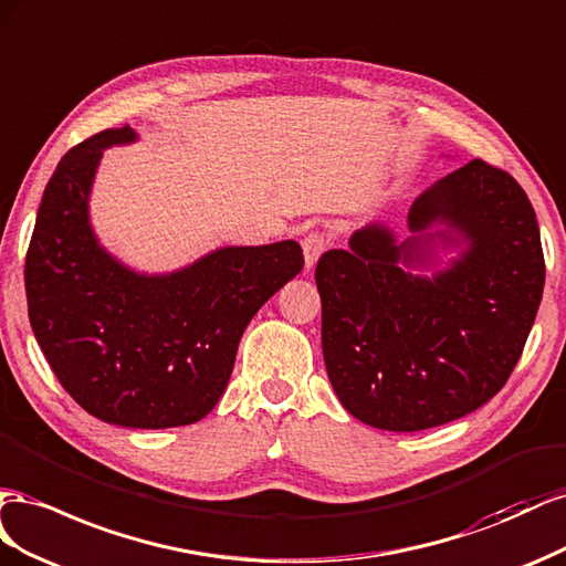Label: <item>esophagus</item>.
<instances>
[{
	"instance_id": "obj_1",
	"label": "esophagus",
	"mask_w": 566,
	"mask_h": 566,
	"mask_svg": "<svg viewBox=\"0 0 566 566\" xmlns=\"http://www.w3.org/2000/svg\"><path fill=\"white\" fill-rule=\"evenodd\" d=\"M327 244H329V239L322 234V232H311V234H305V239H303V258H305V268L308 270H313L315 268V263L319 261V255L327 251Z\"/></svg>"
}]
</instances>
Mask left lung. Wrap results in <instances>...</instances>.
I'll use <instances>...</instances> for the list:
<instances>
[{"label":"left lung","mask_w":566,"mask_h":566,"mask_svg":"<svg viewBox=\"0 0 566 566\" xmlns=\"http://www.w3.org/2000/svg\"><path fill=\"white\" fill-rule=\"evenodd\" d=\"M408 230L398 241L369 222L315 270L332 389L384 431L441 427L489 402L520 360L545 284L531 201L479 158L419 193Z\"/></svg>","instance_id":"obj_1"}]
</instances>
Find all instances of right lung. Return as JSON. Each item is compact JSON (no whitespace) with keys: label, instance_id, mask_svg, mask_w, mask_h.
<instances>
[{"label":"right lung","instance_id":"1","mask_svg":"<svg viewBox=\"0 0 566 566\" xmlns=\"http://www.w3.org/2000/svg\"><path fill=\"white\" fill-rule=\"evenodd\" d=\"M104 130L59 160L25 255L30 327L80 408L125 429L203 419L230 381L241 334L303 268L294 239L220 247L172 272H137L102 247L90 197L104 149L137 142Z\"/></svg>","mask_w":566,"mask_h":566}]
</instances>
